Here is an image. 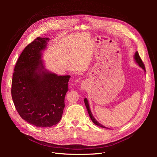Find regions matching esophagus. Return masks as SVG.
Returning <instances> with one entry per match:
<instances>
[{
	"label": "esophagus",
	"instance_id": "obj_1",
	"mask_svg": "<svg viewBox=\"0 0 157 157\" xmlns=\"http://www.w3.org/2000/svg\"><path fill=\"white\" fill-rule=\"evenodd\" d=\"M88 85H87V82L86 81H83L82 82H81L80 84V88H81L82 90H86L87 89Z\"/></svg>",
	"mask_w": 157,
	"mask_h": 157
}]
</instances>
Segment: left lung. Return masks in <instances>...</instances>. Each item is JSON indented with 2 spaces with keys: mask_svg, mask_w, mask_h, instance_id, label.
Listing matches in <instances>:
<instances>
[{
  "mask_svg": "<svg viewBox=\"0 0 157 157\" xmlns=\"http://www.w3.org/2000/svg\"><path fill=\"white\" fill-rule=\"evenodd\" d=\"M134 61H136V63L137 65H138L141 68L143 69L144 70V71H145V65H144V63L142 62V60L141 59L140 57V56H139L138 52H136V53H135V54H134ZM84 103H85V105H86V109H87V111H88V114H89L90 118H91V120L92 121V122L94 123L95 124L98 126H100V127L104 128H107V129L108 128H106L105 126H103L102 124H101L100 123L98 122L96 120V118H95L94 117V116H93V115H92V112H91V110H90V106H89V103H88V101L87 98H85V99H84Z\"/></svg>",
  "mask_w": 157,
  "mask_h": 157,
  "instance_id": "left-lung-1",
  "label": "left lung"
}]
</instances>
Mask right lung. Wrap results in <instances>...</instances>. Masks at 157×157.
<instances>
[{
	"instance_id": "add662e5",
	"label": "right lung",
	"mask_w": 157,
	"mask_h": 157,
	"mask_svg": "<svg viewBox=\"0 0 157 157\" xmlns=\"http://www.w3.org/2000/svg\"><path fill=\"white\" fill-rule=\"evenodd\" d=\"M50 39L37 37L17 61L12 80V98L19 115L36 127H51L60 121L68 91L69 75L45 68L42 52Z\"/></svg>"
}]
</instances>
